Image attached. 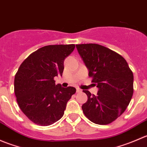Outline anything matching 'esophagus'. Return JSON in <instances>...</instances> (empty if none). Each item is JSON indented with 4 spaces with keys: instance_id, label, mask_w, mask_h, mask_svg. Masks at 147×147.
Masks as SVG:
<instances>
[{
    "instance_id": "obj_1",
    "label": "esophagus",
    "mask_w": 147,
    "mask_h": 147,
    "mask_svg": "<svg viewBox=\"0 0 147 147\" xmlns=\"http://www.w3.org/2000/svg\"><path fill=\"white\" fill-rule=\"evenodd\" d=\"M76 91H77V92H82V90H80V89H79V88H77L76 89Z\"/></svg>"
}]
</instances>
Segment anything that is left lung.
<instances>
[{
  "instance_id": "8db88e82",
  "label": "left lung",
  "mask_w": 147,
  "mask_h": 147,
  "mask_svg": "<svg viewBox=\"0 0 147 147\" xmlns=\"http://www.w3.org/2000/svg\"><path fill=\"white\" fill-rule=\"evenodd\" d=\"M76 47L98 88L97 95L83 90L88 97L82 106L83 112L94 124H109L122 115L131 101L132 72L124 57L107 47L92 43Z\"/></svg>"
}]
</instances>
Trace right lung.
Wrapping results in <instances>:
<instances>
[{
  "mask_svg": "<svg viewBox=\"0 0 147 147\" xmlns=\"http://www.w3.org/2000/svg\"><path fill=\"white\" fill-rule=\"evenodd\" d=\"M75 47L73 44L45 46L20 65L15 76V94L22 112L35 124L49 126L61 119L76 92L75 87L65 88L54 80L63 75L65 58Z\"/></svg>",
  "mask_w": 147,
  "mask_h": 147,
  "instance_id": "right-lung-1",
  "label": "right lung"
}]
</instances>
